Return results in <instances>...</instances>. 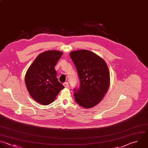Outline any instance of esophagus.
<instances>
[{"instance_id": "esophagus-1", "label": "esophagus", "mask_w": 148, "mask_h": 148, "mask_svg": "<svg viewBox=\"0 0 148 148\" xmlns=\"http://www.w3.org/2000/svg\"><path fill=\"white\" fill-rule=\"evenodd\" d=\"M63 85H64V86L65 88H68V87H69V84H68V82L64 83L63 84Z\"/></svg>"}]
</instances>
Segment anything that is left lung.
Listing matches in <instances>:
<instances>
[{"label": "left lung", "instance_id": "8db88e82", "mask_svg": "<svg viewBox=\"0 0 148 148\" xmlns=\"http://www.w3.org/2000/svg\"><path fill=\"white\" fill-rule=\"evenodd\" d=\"M80 79V86L75 91L76 102L84 108H90L99 103L108 90L110 73L105 60L87 50L70 53Z\"/></svg>", "mask_w": 148, "mask_h": 148}]
</instances>
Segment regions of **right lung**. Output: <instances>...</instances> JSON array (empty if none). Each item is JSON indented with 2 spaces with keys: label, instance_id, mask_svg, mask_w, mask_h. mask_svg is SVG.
I'll list each match as a JSON object with an SVG mask.
<instances>
[{
  "label": "right lung",
  "instance_id": "add662e5",
  "mask_svg": "<svg viewBox=\"0 0 148 148\" xmlns=\"http://www.w3.org/2000/svg\"><path fill=\"white\" fill-rule=\"evenodd\" d=\"M63 53L58 50L45 51L36 58L25 77L27 88L32 98L43 105L53 102L64 86L59 82L55 69Z\"/></svg>",
  "mask_w": 148,
  "mask_h": 148
}]
</instances>
